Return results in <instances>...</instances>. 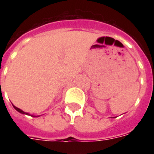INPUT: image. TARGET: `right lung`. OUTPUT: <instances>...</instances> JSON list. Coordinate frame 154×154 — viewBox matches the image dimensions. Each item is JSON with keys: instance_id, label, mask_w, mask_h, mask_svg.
Masks as SVG:
<instances>
[{"instance_id": "right-lung-1", "label": "right lung", "mask_w": 154, "mask_h": 154, "mask_svg": "<svg viewBox=\"0 0 154 154\" xmlns=\"http://www.w3.org/2000/svg\"><path fill=\"white\" fill-rule=\"evenodd\" d=\"M13 107H14V109H15L17 111H18L19 112H20V113H23V114H29V113H27V112H25L24 111H22L21 109H18L17 107H16V106H14V105H13Z\"/></svg>"}]
</instances>
